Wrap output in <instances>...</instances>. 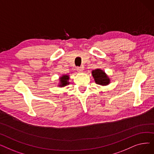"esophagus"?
<instances>
[{
    "mask_svg": "<svg viewBox=\"0 0 154 154\" xmlns=\"http://www.w3.org/2000/svg\"><path fill=\"white\" fill-rule=\"evenodd\" d=\"M83 68L82 67H77V70L79 72H80V73H81V72H83Z\"/></svg>",
    "mask_w": 154,
    "mask_h": 154,
    "instance_id": "esophagus-1",
    "label": "esophagus"
}]
</instances>
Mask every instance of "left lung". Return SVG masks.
I'll list each match as a JSON object with an SVG mask.
<instances>
[{
	"label": "left lung",
	"mask_w": 154,
	"mask_h": 154,
	"mask_svg": "<svg viewBox=\"0 0 154 154\" xmlns=\"http://www.w3.org/2000/svg\"><path fill=\"white\" fill-rule=\"evenodd\" d=\"M92 74L97 84L107 85L110 83V79L102 70L97 69L92 71Z\"/></svg>",
	"instance_id": "1"
}]
</instances>
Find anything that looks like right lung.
Wrapping results in <instances>:
<instances>
[{
  "instance_id": "right-lung-1",
  "label": "right lung",
  "mask_w": 154,
  "mask_h": 154,
  "mask_svg": "<svg viewBox=\"0 0 154 154\" xmlns=\"http://www.w3.org/2000/svg\"><path fill=\"white\" fill-rule=\"evenodd\" d=\"M69 75H64L61 76L59 78L60 83L59 84V86L60 87H65L67 85L69 84Z\"/></svg>"
}]
</instances>
